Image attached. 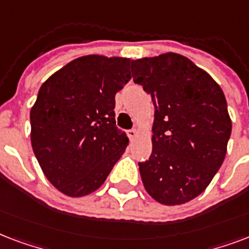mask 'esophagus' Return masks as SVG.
Listing matches in <instances>:
<instances>
[{"mask_svg":"<svg viewBox=\"0 0 249 249\" xmlns=\"http://www.w3.org/2000/svg\"><path fill=\"white\" fill-rule=\"evenodd\" d=\"M127 136H128V139L132 142V140L138 136V131H136V128H131V130L127 131Z\"/></svg>","mask_w":249,"mask_h":249,"instance_id":"34e87169","label":"esophagus"}]
</instances>
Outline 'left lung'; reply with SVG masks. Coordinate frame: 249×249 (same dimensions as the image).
Masks as SVG:
<instances>
[{"label":"left lung","instance_id":"1","mask_svg":"<svg viewBox=\"0 0 249 249\" xmlns=\"http://www.w3.org/2000/svg\"><path fill=\"white\" fill-rule=\"evenodd\" d=\"M131 72L155 104L153 149L139 162L142 184L159 203H187L207 188L226 156L231 119L225 94L177 53L132 61Z\"/></svg>","mask_w":249,"mask_h":249}]
</instances>
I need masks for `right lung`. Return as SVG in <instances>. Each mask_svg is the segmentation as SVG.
<instances>
[{
	"label": "right lung",
	"mask_w": 249,
	"mask_h": 249,
	"mask_svg": "<svg viewBox=\"0 0 249 249\" xmlns=\"http://www.w3.org/2000/svg\"><path fill=\"white\" fill-rule=\"evenodd\" d=\"M130 58L84 55L52 75L31 109V142L44 174L79 197L101 187L128 144L115 124V93L130 82Z\"/></svg>",
	"instance_id": "add662e5"
}]
</instances>
